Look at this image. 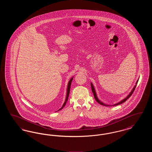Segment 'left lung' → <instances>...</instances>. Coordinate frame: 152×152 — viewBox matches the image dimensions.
Here are the masks:
<instances>
[{"mask_svg": "<svg viewBox=\"0 0 152 152\" xmlns=\"http://www.w3.org/2000/svg\"><path fill=\"white\" fill-rule=\"evenodd\" d=\"M138 81V80L137 81V82H136V85L137 84ZM91 88H92V92H93V94H94V99H95V100H96V101H97L98 103H99L100 104H101L102 105H104V106H106V107H110V106H116V105H119V104H122L123 102H124L125 101H126V100H127V99H128L129 97H130V96H131V95L133 93V92H134V89H135V88H136V85L134 87V88H133V89H132V91L130 92V94H128L127 96H126V98H125L124 99H123L121 101H120L119 102H118V103H117V104H114V105H108V104H104V103H103L102 102H101L99 99H98V97H97V94H96V91H95V89H94V86H93V84H92V83H91Z\"/></svg>", "mask_w": 152, "mask_h": 152, "instance_id": "left-lung-1", "label": "left lung"}]
</instances>
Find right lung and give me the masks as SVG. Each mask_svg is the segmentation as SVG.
Returning a JSON list of instances; mask_svg holds the SVG:
<instances>
[{
    "mask_svg": "<svg viewBox=\"0 0 152 152\" xmlns=\"http://www.w3.org/2000/svg\"><path fill=\"white\" fill-rule=\"evenodd\" d=\"M73 77H72L70 80L69 81V82H68V87H67V91H66V98H65V102H64V103L63 104V106H62V107L60 109H59L58 110H61V109H62L64 107V106L65 105V104H66V102H67L68 101V97H69V92H70V88H71V83H72V81Z\"/></svg>",
    "mask_w": 152,
    "mask_h": 152,
    "instance_id": "right-lung-1",
    "label": "right lung"
}]
</instances>
